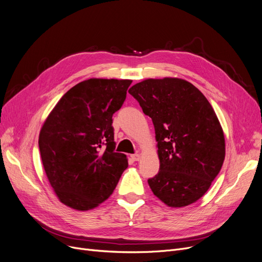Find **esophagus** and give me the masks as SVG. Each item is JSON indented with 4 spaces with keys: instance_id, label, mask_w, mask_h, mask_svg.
I'll return each mask as SVG.
<instances>
[{
    "instance_id": "34e87169",
    "label": "esophagus",
    "mask_w": 262,
    "mask_h": 262,
    "mask_svg": "<svg viewBox=\"0 0 262 262\" xmlns=\"http://www.w3.org/2000/svg\"><path fill=\"white\" fill-rule=\"evenodd\" d=\"M130 157H132V159H133L134 161H139L140 158H141L140 154H134V155H132Z\"/></svg>"
}]
</instances>
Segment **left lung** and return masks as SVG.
<instances>
[{
  "label": "left lung",
  "mask_w": 262,
  "mask_h": 262,
  "mask_svg": "<svg viewBox=\"0 0 262 262\" xmlns=\"http://www.w3.org/2000/svg\"><path fill=\"white\" fill-rule=\"evenodd\" d=\"M128 92L153 121L158 173L147 181L169 207L195 203L211 186L225 158L221 124L205 95L176 77L147 78Z\"/></svg>",
  "instance_id": "left-lung-1"
}]
</instances>
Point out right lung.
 <instances>
[{
    "label": "right lung",
    "instance_id": "add662e5",
    "mask_svg": "<svg viewBox=\"0 0 262 262\" xmlns=\"http://www.w3.org/2000/svg\"><path fill=\"white\" fill-rule=\"evenodd\" d=\"M130 79L90 78L67 91L39 134L43 168L58 200L86 211L106 201L128 167L116 153L113 115L126 98Z\"/></svg>",
    "mask_w": 262,
    "mask_h": 262
}]
</instances>
